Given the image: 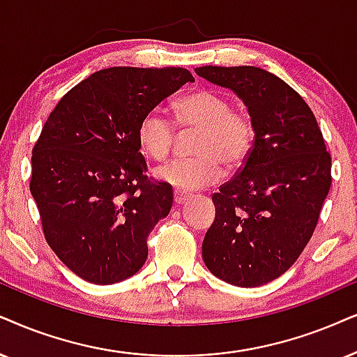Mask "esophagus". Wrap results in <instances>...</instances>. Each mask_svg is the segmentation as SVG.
Masks as SVG:
<instances>
[{"label": "esophagus", "instance_id": "esophagus-1", "mask_svg": "<svg viewBox=\"0 0 357 357\" xmlns=\"http://www.w3.org/2000/svg\"><path fill=\"white\" fill-rule=\"evenodd\" d=\"M189 197H191V194L178 191V189L174 191V202H176V204H183V202H186Z\"/></svg>", "mask_w": 357, "mask_h": 357}]
</instances>
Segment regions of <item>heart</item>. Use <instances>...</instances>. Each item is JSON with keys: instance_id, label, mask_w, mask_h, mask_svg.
Here are the masks:
<instances>
[{"instance_id": "b5f03b06", "label": "heart", "mask_w": 357, "mask_h": 357, "mask_svg": "<svg viewBox=\"0 0 357 357\" xmlns=\"http://www.w3.org/2000/svg\"><path fill=\"white\" fill-rule=\"evenodd\" d=\"M174 121L186 132H197L194 158H176L156 169V178L181 191L215 183L222 165L236 169L243 165L254 145V123L245 112L232 110L231 102L214 90H197L174 105ZM138 143L153 160H165L173 150V121L153 110L138 123Z\"/></svg>"}]
</instances>
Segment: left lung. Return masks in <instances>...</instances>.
Segmentation results:
<instances>
[{
	"label": "left lung",
	"instance_id": "left-lung-1",
	"mask_svg": "<svg viewBox=\"0 0 357 357\" xmlns=\"http://www.w3.org/2000/svg\"><path fill=\"white\" fill-rule=\"evenodd\" d=\"M196 74L231 89L255 133L241 171L212 194L215 219L202 259L231 285H265L295 264L313 236L331 188V155L311 108L277 75L252 66H204Z\"/></svg>",
	"mask_w": 357,
	"mask_h": 357
}]
</instances>
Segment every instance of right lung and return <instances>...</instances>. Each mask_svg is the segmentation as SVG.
I'll return each mask as SVG.
<instances>
[{"label":"right lung","instance_id":"obj_1","mask_svg":"<svg viewBox=\"0 0 357 357\" xmlns=\"http://www.w3.org/2000/svg\"><path fill=\"white\" fill-rule=\"evenodd\" d=\"M186 82L181 67H110L70 89L44 123L29 189L49 247L80 278L112 285L146 261L173 188L146 176L138 123Z\"/></svg>","mask_w":357,"mask_h":357}]
</instances>
